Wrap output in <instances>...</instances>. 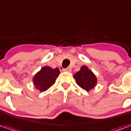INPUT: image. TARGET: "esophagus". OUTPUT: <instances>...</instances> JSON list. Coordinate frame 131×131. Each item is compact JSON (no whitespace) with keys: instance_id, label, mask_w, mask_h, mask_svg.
Here are the masks:
<instances>
[{"instance_id":"esophagus-1","label":"esophagus","mask_w":131,"mask_h":131,"mask_svg":"<svg viewBox=\"0 0 131 131\" xmlns=\"http://www.w3.org/2000/svg\"><path fill=\"white\" fill-rule=\"evenodd\" d=\"M64 72H70L72 71V69L70 67H67V68H65V69H63Z\"/></svg>"}]
</instances>
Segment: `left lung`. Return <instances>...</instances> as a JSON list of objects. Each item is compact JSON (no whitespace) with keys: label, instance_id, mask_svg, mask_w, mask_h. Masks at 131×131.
<instances>
[{"label":"left lung","instance_id":"1","mask_svg":"<svg viewBox=\"0 0 131 131\" xmlns=\"http://www.w3.org/2000/svg\"><path fill=\"white\" fill-rule=\"evenodd\" d=\"M74 77L77 84L86 91L94 88L97 83L95 75L86 66H82L80 70L74 74Z\"/></svg>","mask_w":131,"mask_h":131}]
</instances>
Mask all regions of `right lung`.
<instances>
[{
	"label": "right lung",
	"instance_id": "add662e5",
	"mask_svg": "<svg viewBox=\"0 0 131 131\" xmlns=\"http://www.w3.org/2000/svg\"><path fill=\"white\" fill-rule=\"evenodd\" d=\"M58 68L52 69L49 67H44L34 77V83L36 88L41 92L46 91L55 83L59 74Z\"/></svg>",
	"mask_w": 131,
	"mask_h": 131
}]
</instances>
